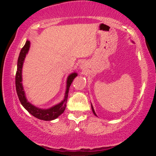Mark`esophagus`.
I'll list each match as a JSON object with an SVG mask.
<instances>
[{"mask_svg":"<svg viewBox=\"0 0 156 156\" xmlns=\"http://www.w3.org/2000/svg\"><path fill=\"white\" fill-rule=\"evenodd\" d=\"M86 64H85L84 62H82L80 65V69H86Z\"/></svg>","mask_w":156,"mask_h":156,"instance_id":"34e87169","label":"esophagus"}]
</instances>
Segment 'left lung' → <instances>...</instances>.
Returning <instances> with one entry per match:
<instances>
[{
    "label": "left lung",
    "instance_id": "obj_1",
    "mask_svg": "<svg viewBox=\"0 0 156 156\" xmlns=\"http://www.w3.org/2000/svg\"><path fill=\"white\" fill-rule=\"evenodd\" d=\"M91 109H92V112H93V113H94V114L95 116H97V114H96V113H95V112H94V109L92 105H91Z\"/></svg>",
    "mask_w": 156,
    "mask_h": 156
}]
</instances>
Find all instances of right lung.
<instances>
[{"label":"right lung","mask_w":156,"mask_h":156,"mask_svg":"<svg viewBox=\"0 0 156 156\" xmlns=\"http://www.w3.org/2000/svg\"><path fill=\"white\" fill-rule=\"evenodd\" d=\"M30 42L29 40H27L25 42V45L21 49L20 55H19L18 59V67H17V72L16 75V88L18 97L20 100V103L23 106L25 109L30 114L33 115V116L36 117L38 119L44 121H52L57 119V117L62 114L66 108V104L67 101L68 93H69V87L72 82H73L74 79L77 76V74L76 72L70 74L67 77V89H66L65 95L64 99L60 103L57 104L54 106H52L51 108L43 109V108H40L36 107L35 106L30 103L26 99L25 97V91L23 89V84H22V68L24 62L25 56L28 52L30 49Z\"/></svg>","instance_id":"add662e5"}]
</instances>
